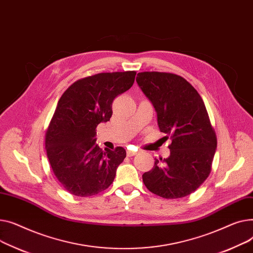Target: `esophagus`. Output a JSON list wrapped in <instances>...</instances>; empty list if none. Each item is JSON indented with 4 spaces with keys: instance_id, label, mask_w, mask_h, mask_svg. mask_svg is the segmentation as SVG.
I'll return each instance as SVG.
<instances>
[{
    "instance_id": "1",
    "label": "esophagus",
    "mask_w": 253,
    "mask_h": 253,
    "mask_svg": "<svg viewBox=\"0 0 253 253\" xmlns=\"http://www.w3.org/2000/svg\"><path fill=\"white\" fill-rule=\"evenodd\" d=\"M138 152L137 151H132V150H126V155L128 156V157H131V156H133V155H136Z\"/></svg>"
}]
</instances>
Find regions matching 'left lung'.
Masks as SVG:
<instances>
[{
  "label": "left lung",
  "mask_w": 253,
  "mask_h": 253,
  "mask_svg": "<svg viewBox=\"0 0 253 253\" xmlns=\"http://www.w3.org/2000/svg\"><path fill=\"white\" fill-rule=\"evenodd\" d=\"M136 81L153 104L160 131L171 139L169 156L155 159L143 182L162 198L188 196L210 175L216 149V135L204 102L194 86L173 73L144 71Z\"/></svg>",
  "instance_id": "8db88e82"
}]
</instances>
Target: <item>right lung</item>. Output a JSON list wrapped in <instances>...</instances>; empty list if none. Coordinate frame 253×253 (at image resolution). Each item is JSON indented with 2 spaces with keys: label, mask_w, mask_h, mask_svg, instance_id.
Wrapping results in <instances>:
<instances>
[{
  "label": "right lung",
  "mask_w": 253,
  "mask_h": 253,
  "mask_svg": "<svg viewBox=\"0 0 253 253\" xmlns=\"http://www.w3.org/2000/svg\"><path fill=\"white\" fill-rule=\"evenodd\" d=\"M136 73H98L73 83L59 99L44 144L55 176L70 194L93 196L112 184L126 153L123 147L100 149L96 128L110 121L113 100L130 88Z\"/></svg>",
  "instance_id": "add662e5"
}]
</instances>
